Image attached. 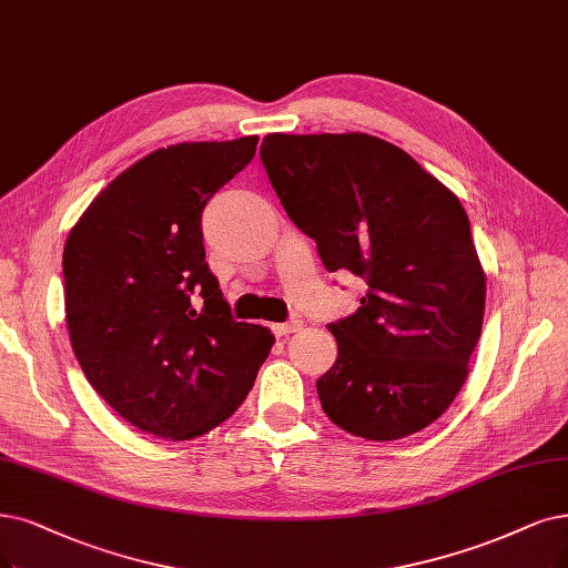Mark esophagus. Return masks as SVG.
<instances>
[{
	"label": "esophagus",
	"instance_id": "1",
	"mask_svg": "<svg viewBox=\"0 0 568 568\" xmlns=\"http://www.w3.org/2000/svg\"><path fill=\"white\" fill-rule=\"evenodd\" d=\"M304 327V323L300 318H290L287 323H278L273 325V332L278 334V337H285V334H292V332H300Z\"/></svg>",
	"mask_w": 568,
	"mask_h": 568
}]
</instances>
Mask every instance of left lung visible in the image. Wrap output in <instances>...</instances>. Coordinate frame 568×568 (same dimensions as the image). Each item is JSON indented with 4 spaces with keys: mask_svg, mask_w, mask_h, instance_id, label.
I'll return each mask as SVG.
<instances>
[{
    "mask_svg": "<svg viewBox=\"0 0 568 568\" xmlns=\"http://www.w3.org/2000/svg\"><path fill=\"white\" fill-rule=\"evenodd\" d=\"M262 163L327 271L367 283L332 323L339 353L316 382L342 430L388 443L443 416L468 379L487 273L458 196L407 152L367 133H268Z\"/></svg>",
    "mask_w": 568,
    "mask_h": 568,
    "instance_id": "8db88e82",
    "label": "left lung"
}]
</instances>
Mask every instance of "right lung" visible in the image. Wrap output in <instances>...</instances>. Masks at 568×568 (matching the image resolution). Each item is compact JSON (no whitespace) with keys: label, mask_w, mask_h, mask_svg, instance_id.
Listing matches in <instances>:
<instances>
[{"label":"right lung","mask_w":568,"mask_h":568,"mask_svg":"<svg viewBox=\"0 0 568 568\" xmlns=\"http://www.w3.org/2000/svg\"><path fill=\"white\" fill-rule=\"evenodd\" d=\"M257 142L161 146L104 186L65 241L77 361L119 416L163 439L226 422L276 344L266 327L231 318L201 231L205 203L252 161Z\"/></svg>","instance_id":"obj_1"}]
</instances>
